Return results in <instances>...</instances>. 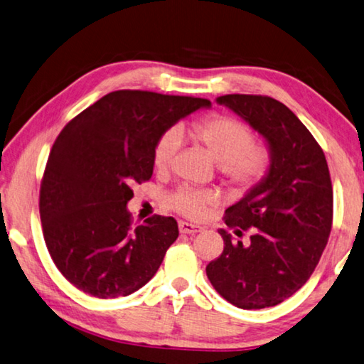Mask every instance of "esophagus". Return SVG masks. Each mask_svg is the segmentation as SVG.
I'll use <instances>...</instances> for the list:
<instances>
[{
  "mask_svg": "<svg viewBox=\"0 0 364 364\" xmlns=\"http://www.w3.org/2000/svg\"><path fill=\"white\" fill-rule=\"evenodd\" d=\"M178 228H180L181 233H188V235H194V233L203 232V228H200L199 225H194V223H189V222H183V220H180V223H178Z\"/></svg>",
  "mask_w": 364,
  "mask_h": 364,
  "instance_id": "obj_1",
  "label": "esophagus"
}]
</instances>
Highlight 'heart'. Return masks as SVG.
<instances>
[{"mask_svg":"<svg viewBox=\"0 0 364 364\" xmlns=\"http://www.w3.org/2000/svg\"><path fill=\"white\" fill-rule=\"evenodd\" d=\"M189 132L207 149L212 159L220 165L223 176L236 188L255 186L267 171V151L255 144L252 131L241 121L230 117H213L194 124ZM180 144V132L176 129L166 131L154 147L155 168H168ZM217 199L213 191L183 186L170 196L168 204L183 215L198 218L203 217L207 207L215 204Z\"/></svg>","mask_w":364,"mask_h":364,"instance_id":"obj_1","label":"heart"}]
</instances>
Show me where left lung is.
<instances>
[{
    "label": "left lung",
    "mask_w": 364,
    "mask_h": 364,
    "mask_svg": "<svg viewBox=\"0 0 364 364\" xmlns=\"http://www.w3.org/2000/svg\"><path fill=\"white\" fill-rule=\"evenodd\" d=\"M262 137L269 168L225 223L251 230L250 241H235L218 230L223 252L207 264L213 288L241 309L275 306L298 291L314 272L332 228V183L326 155L290 108L262 95L217 97Z\"/></svg>",
    "instance_id": "1"
}]
</instances>
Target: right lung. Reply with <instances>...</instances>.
I'll list each match as a JSON object with an SVG mask.
<instances>
[{"label":"right lung","instance_id":"obj_1","mask_svg":"<svg viewBox=\"0 0 364 364\" xmlns=\"http://www.w3.org/2000/svg\"><path fill=\"white\" fill-rule=\"evenodd\" d=\"M210 102L117 90L69 121L51 147L40 188V218L60 272L87 295L128 296L157 272L178 238L173 217L134 227L131 186L154 171V147L181 118Z\"/></svg>","mask_w":364,"mask_h":364}]
</instances>
